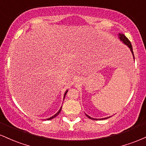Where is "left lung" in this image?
Segmentation results:
<instances>
[{
  "mask_svg": "<svg viewBox=\"0 0 146 146\" xmlns=\"http://www.w3.org/2000/svg\"><path fill=\"white\" fill-rule=\"evenodd\" d=\"M119 38L120 40L123 42V44H125V45H127V46H128L129 48H130V51H131L132 53V56H133V58L134 59H135V56H134V54H133V51H132V44H131V42H130V40L128 39V38L125 37V36L124 34H122V33H119ZM86 117H88V118L90 119H93V120H103V119H108L109 118V117H106V118H102V119H95V118H92V117H90V116H88V115H86Z\"/></svg>",
  "mask_w": 146,
  "mask_h": 146,
  "instance_id": "left-lung-1",
  "label": "left lung"
}]
</instances>
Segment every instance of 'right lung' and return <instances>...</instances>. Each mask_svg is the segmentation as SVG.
Returning a JSON list of instances; mask_svg holds the SVG:
<instances>
[{"label":"right lung","instance_id":"1","mask_svg":"<svg viewBox=\"0 0 146 146\" xmlns=\"http://www.w3.org/2000/svg\"><path fill=\"white\" fill-rule=\"evenodd\" d=\"M67 92H68V90H66V92H65V93H64V98H65V96H66V93H67ZM61 110H62V107H61V108H60V109L59 110H58V113H57L56 114H55V115H53V116L51 117H50V118H48V119H46V120H50V119H53V118H54V117H56L57 116V115H59V113H60V111H61Z\"/></svg>","mask_w":146,"mask_h":146}]
</instances>
